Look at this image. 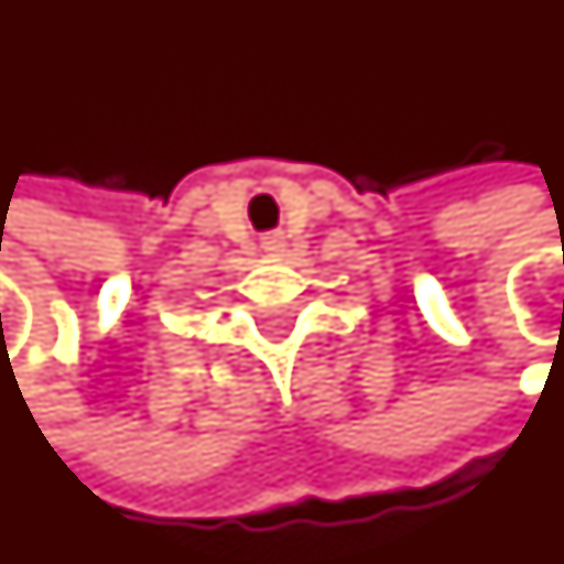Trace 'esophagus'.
Instances as JSON below:
<instances>
[{"label":"esophagus","mask_w":564,"mask_h":564,"mask_svg":"<svg viewBox=\"0 0 564 564\" xmlns=\"http://www.w3.org/2000/svg\"><path fill=\"white\" fill-rule=\"evenodd\" d=\"M283 235L281 231H269V235H262V250H265V253H281L283 250Z\"/></svg>","instance_id":"34e87169"}]
</instances>
